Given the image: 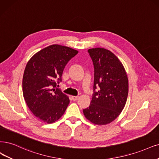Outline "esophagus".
Here are the masks:
<instances>
[{
	"label": "esophagus",
	"instance_id": "obj_1",
	"mask_svg": "<svg viewBox=\"0 0 159 159\" xmlns=\"http://www.w3.org/2000/svg\"><path fill=\"white\" fill-rule=\"evenodd\" d=\"M78 99H79V96H72V99L73 101L78 100Z\"/></svg>",
	"mask_w": 159,
	"mask_h": 159
}]
</instances>
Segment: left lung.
Wrapping results in <instances>:
<instances>
[{
  "label": "left lung",
  "instance_id": "1",
  "mask_svg": "<svg viewBox=\"0 0 159 159\" xmlns=\"http://www.w3.org/2000/svg\"><path fill=\"white\" fill-rule=\"evenodd\" d=\"M94 67L93 92L86 118L94 125L113 121L124 109L128 93V79L124 66L113 53L103 48L88 50ZM99 90L96 92L97 86Z\"/></svg>",
  "mask_w": 159,
  "mask_h": 159
}]
</instances>
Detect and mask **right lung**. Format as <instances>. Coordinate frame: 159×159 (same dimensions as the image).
Returning a JSON list of instances; mask_svg holds the SVG:
<instances>
[{"label":"right lung","mask_w":159,"mask_h":159,"mask_svg":"<svg viewBox=\"0 0 159 159\" xmlns=\"http://www.w3.org/2000/svg\"><path fill=\"white\" fill-rule=\"evenodd\" d=\"M78 51L58 44L36 53L27 62L22 81L23 98L29 109L39 119L54 122L64 114L69 99L56 87L63 69Z\"/></svg>","instance_id":"add662e5"}]
</instances>
